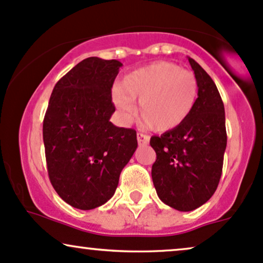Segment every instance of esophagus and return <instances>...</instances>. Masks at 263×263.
Returning a JSON list of instances; mask_svg holds the SVG:
<instances>
[{"label": "esophagus", "mask_w": 263, "mask_h": 263, "mask_svg": "<svg viewBox=\"0 0 263 263\" xmlns=\"http://www.w3.org/2000/svg\"><path fill=\"white\" fill-rule=\"evenodd\" d=\"M137 139H138L139 145H147V144H149V140H150V138L147 137V135L141 134V133H139Z\"/></svg>", "instance_id": "34e87169"}]
</instances>
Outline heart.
I'll return each instance as SVG.
<instances>
[{
    "instance_id": "heart-1",
    "label": "heart",
    "mask_w": 263,
    "mask_h": 263,
    "mask_svg": "<svg viewBox=\"0 0 263 263\" xmlns=\"http://www.w3.org/2000/svg\"><path fill=\"white\" fill-rule=\"evenodd\" d=\"M198 97V81L191 71L171 61H157L126 75L113 100L123 112L138 102V119L157 133L175 130L186 122Z\"/></svg>"
}]
</instances>
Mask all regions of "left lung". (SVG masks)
I'll return each instance as SVG.
<instances>
[{"label": "left lung", "mask_w": 263, "mask_h": 263, "mask_svg": "<svg viewBox=\"0 0 263 263\" xmlns=\"http://www.w3.org/2000/svg\"><path fill=\"white\" fill-rule=\"evenodd\" d=\"M198 81V98L186 122L161 137H151L156 153L154 186L165 204L181 212L199 208L217 191L227 149L225 110L217 86L188 58Z\"/></svg>", "instance_id": "8db88e82"}]
</instances>
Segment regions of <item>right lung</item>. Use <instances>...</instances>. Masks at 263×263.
<instances>
[{"mask_svg":"<svg viewBox=\"0 0 263 263\" xmlns=\"http://www.w3.org/2000/svg\"><path fill=\"white\" fill-rule=\"evenodd\" d=\"M123 64L87 58L57 82L49 100L43 140L50 182L67 204L97 208L116 192L138 147L134 129L109 122L112 86Z\"/></svg>","mask_w":263,"mask_h":263,"instance_id":"add662e5","label":"right lung"}]
</instances>
